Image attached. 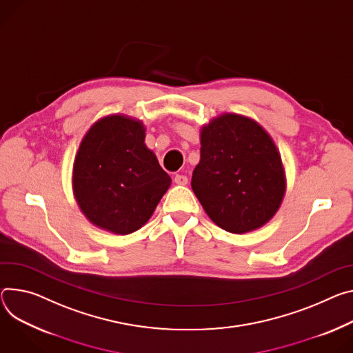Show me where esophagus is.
Instances as JSON below:
<instances>
[{"instance_id": "1", "label": "esophagus", "mask_w": 353, "mask_h": 353, "mask_svg": "<svg viewBox=\"0 0 353 353\" xmlns=\"http://www.w3.org/2000/svg\"><path fill=\"white\" fill-rule=\"evenodd\" d=\"M174 183L179 184V185H185L188 183V179L185 176H183V174H176L174 176Z\"/></svg>"}]
</instances>
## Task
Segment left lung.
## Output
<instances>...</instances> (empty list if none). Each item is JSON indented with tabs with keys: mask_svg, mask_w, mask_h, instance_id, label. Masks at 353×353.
I'll return each mask as SVG.
<instances>
[{
	"mask_svg": "<svg viewBox=\"0 0 353 353\" xmlns=\"http://www.w3.org/2000/svg\"><path fill=\"white\" fill-rule=\"evenodd\" d=\"M200 163L191 188L222 230L245 234L268 223L281 205V156L263 128L239 114H221L200 131Z\"/></svg>",
	"mask_w": 353,
	"mask_h": 353,
	"instance_id": "left-lung-1",
	"label": "left lung"
}]
</instances>
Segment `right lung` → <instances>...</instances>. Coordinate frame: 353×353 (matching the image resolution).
I'll return each mask as SVG.
<instances>
[{"mask_svg": "<svg viewBox=\"0 0 353 353\" xmlns=\"http://www.w3.org/2000/svg\"><path fill=\"white\" fill-rule=\"evenodd\" d=\"M142 121L123 114L91 125L73 163V193L85 218L104 231L128 235L142 228L170 187L145 143Z\"/></svg>", "mask_w": 353, "mask_h": 353, "instance_id": "obj_1", "label": "right lung"}]
</instances>
